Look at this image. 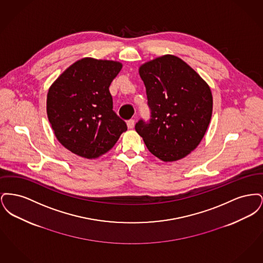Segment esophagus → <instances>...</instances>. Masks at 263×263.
<instances>
[{
  "label": "esophagus",
  "instance_id": "1",
  "mask_svg": "<svg viewBox=\"0 0 263 263\" xmlns=\"http://www.w3.org/2000/svg\"><path fill=\"white\" fill-rule=\"evenodd\" d=\"M127 126H128V128H129V129L134 128V126H135V120H134V119H130V120H128V121H127Z\"/></svg>",
  "mask_w": 263,
  "mask_h": 263
}]
</instances>
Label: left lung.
Here are the masks:
<instances>
[{
	"mask_svg": "<svg viewBox=\"0 0 263 263\" xmlns=\"http://www.w3.org/2000/svg\"><path fill=\"white\" fill-rule=\"evenodd\" d=\"M151 110L135 125L148 150L163 162L186 157L200 143L211 120V89L190 66L164 55L140 67Z\"/></svg>",
	"mask_w": 263,
	"mask_h": 263,
	"instance_id": "obj_1",
	"label": "left lung"
}]
</instances>
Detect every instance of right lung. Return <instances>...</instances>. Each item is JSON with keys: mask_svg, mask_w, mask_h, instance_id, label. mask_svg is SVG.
Instances as JSON below:
<instances>
[{"mask_svg": "<svg viewBox=\"0 0 263 263\" xmlns=\"http://www.w3.org/2000/svg\"><path fill=\"white\" fill-rule=\"evenodd\" d=\"M120 63L84 58L71 65L51 86L47 115L63 146L78 156L96 159L110 150L127 130L113 111L109 86Z\"/></svg>", "mask_w": 263, "mask_h": 263, "instance_id": "add662e5", "label": "right lung"}]
</instances>
